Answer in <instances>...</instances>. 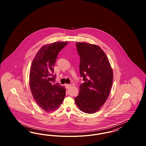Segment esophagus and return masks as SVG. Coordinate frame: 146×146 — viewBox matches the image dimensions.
I'll use <instances>...</instances> for the list:
<instances>
[{"label": "esophagus", "mask_w": 146, "mask_h": 146, "mask_svg": "<svg viewBox=\"0 0 146 146\" xmlns=\"http://www.w3.org/2000/svg\"><path fill=\"white\" fill-rule=\"evenodd\" d=\"M71 86H72V85H70V84H66V88L67 89L70 88Z\"/></svg>", "instance_id": "obj_1"}]
</instances>
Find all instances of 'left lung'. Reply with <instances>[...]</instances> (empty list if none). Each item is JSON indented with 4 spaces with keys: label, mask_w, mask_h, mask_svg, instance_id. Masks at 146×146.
Listing matches in <instances>:
<instances>
[{
    "label": "left lung",
    "mask_w": 146,
    "mask_h": 146,
    "mask_svg": "<svg viewBox=\"0 0 146 146\" xmlns=\"http://www.w3.org/2000/svg\"><path fill=\"white\" fill-rule=\"evenodd\" d=\"M79 70L84 83L74 100L81 111L92 114L100 110L109 96L113 73L107 56L96 45L76 42Z\"/></svg>",
    "instance_id": "8db88e82"
}]
</instances>
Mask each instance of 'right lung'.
Segmentation results:
<instances>
[{
  "mask_svg": "<svg viewBox=\"0 0 146 146\" xmlns=\"http://www.w3.org/2000/svg\"><path fill=\"white\" fill-rule=\"evenodd\" d=\"M68 42L44 45L37 52L31 67L29 86L36 102L45 111H55L62 103L66 89L55 84L54 66L58 52Z\"/></svg>",
  "mask_w": 146,
  "mask_h": 146,
  "instance_id": "add662e5",
  "label": "right lung"
}]
</instances>
